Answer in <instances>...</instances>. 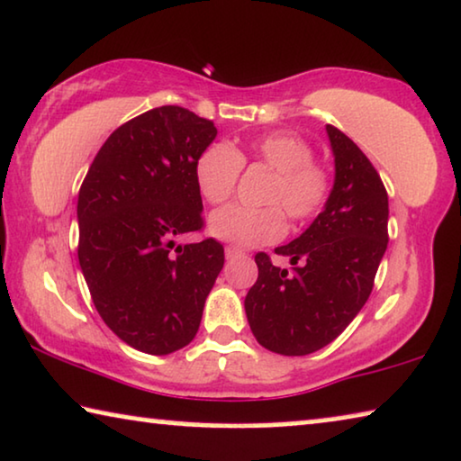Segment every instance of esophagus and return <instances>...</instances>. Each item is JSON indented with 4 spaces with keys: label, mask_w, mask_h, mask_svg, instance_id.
<instances>
[{
    "label": "esophagus",
    "mask_w": 461,
    "mask_h": 461,
    "mask_svg": "<svg viewBox=\"0 0 461 461\" xmlns=\"http://www.w3.org/2000/svg\"><path fill=\"white\" fill-rule=\"evenodd\" d=\"M241 249H239V247H235V245H229L226 247V259H232V258H237V256H241Z\"/></svg>",
    "instance_id": "34e87169"
}]
</instances>
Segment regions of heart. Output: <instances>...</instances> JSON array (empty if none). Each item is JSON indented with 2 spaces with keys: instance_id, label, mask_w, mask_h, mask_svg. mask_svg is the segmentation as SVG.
Here are the masks:
<instances>
[{
  "instance_id": "heart-1",
  "label": "heart",
  "mask_w": 461,
  "mask_h": 461,
  "mask_svg": "<svg viewBox=\"0 0 461 461\" xmlns=\"http://www.w3.org/2000/svg\"><path fill=\"white\" fill-rule=\"evenodd\" d=\"M243 164H258L272 170L262 202L268 205H229L212 214L210 232L237 247L275 243L286 230V212L293 222H308L324 208L330 195V172L313 159L303 137L293 132H268L251 139L243 149L226 141L210 143L195 159L193 178L210 205L229 202L237 189Z\"/></svg>"
}]
</instances>
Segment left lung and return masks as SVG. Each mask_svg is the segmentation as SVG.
Here are the masks:
<instances>
[{
    "instance_id": "1",
    "label": "left lung",
    "mask_w": 461,
    "mask_h": 461,
    "mask_svg": "<svg viewBox=\"0 0 461 461\" xmlns=\"http://www.w3.org/2000/svg\"><path fill=\"white\" fill-rule=\"evenodd\" d=\"M335 186L312 226L275 253H256L258 280L245 297L253 337L280 356H308L335 341L368 302L389 243V195L366 153L326 126Z\"/></svg>"
}]
</instances>
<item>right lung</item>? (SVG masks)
<instances>
[{"instance_id": "add662e5", "label": "right lung", "mask_w": 461, "mask_h": 461, "mask_svg": "<svg viewBox=\"0 0 461 461\" xmlns=\"http://www.w3.org/2000/svg\"><path fill=\"white\" fill-rule=\"evenodd\" d=\"M216 132L181 105L143 112L112 132L78 191V262L95 310L151 356L195 339L224 266L216 239L175 243L203 229L193 166Z\"/></svg>"}]
</instances>
